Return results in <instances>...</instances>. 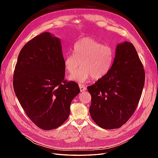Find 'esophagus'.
Wrapping results in <instances>:
<instances>
[{
    "label": "esophagus",
    "instance_id": "obj_1",
    "mask_svg": "<svg viewBox=\"0 0 158 158\" xmlns=\"http://www.w3.org/2000/svg\"><path fill=\"white\" fill-rule=\"evenodd\" d=\"M79 88H80L81 92H83L85 89H86V87H85L84 84H79Z\"/></svg>",
    "mask_w": 158,
    "mask_h": 158
}]
</instances>
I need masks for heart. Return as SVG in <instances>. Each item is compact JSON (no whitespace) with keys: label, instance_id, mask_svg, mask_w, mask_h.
Here are the masks:
<instances>
[{"label":"heart","instance_id":"obj_1","mask_svg":"<svg viewBox=\"0 0 158 158\" xmlns=\"http://www.w3.org/2000/svg\"><path fill=\"white\" fill-rule=\"evenodd\" d=\"M73 53L64 56V68L70 74L77 70L81 62L83 67L69 78L84 82L91 76L98 80L106 76L111 70L115 59V49L111 45H103L90 37H84L74 45Z\"/></svg>","mask_w":158,"mask_h":158}]
</instances>
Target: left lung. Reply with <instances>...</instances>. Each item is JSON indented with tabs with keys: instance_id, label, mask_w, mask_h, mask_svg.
I'll use <instances>...</instances> for the list:
<instances>
[{
	"instance_id": "obj_1",
	"label": "left lung",
	"mask_w": 158,
	"mask_h": 158,
	"mask_svg": "<svg viewBox=\"0 0 158 158\" xmlns=\"http://www.w3.org/2000/svg\"><path fill=\"white\" fill-rule=\"evenodd\" d=\"M145 82V71L135 47L118 44L109 73L88 87L92 96L91 117L105 129L118 128L136 109Z\"/></svg>"
}]
</instances>
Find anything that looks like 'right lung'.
Returning <instances> with one entry per match:
<instances>
[{"label":"right lung","instance_id":"1","mask_svg":"<svg viewBox=\"0 0 158 158\" xmlns=\"http://www.w3.org/2000/svg\"><path fill=\"white\" fill-rule=\"evenodd\" d=\"M60 41L44 32L33 37L19 53L13 87L23 111L45 131L67 120L73 99L80 93L78 84L64 79Z\"/></svg>","mask_w":158,"mask_h":158}]
</instances>
